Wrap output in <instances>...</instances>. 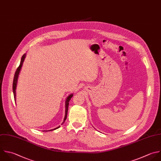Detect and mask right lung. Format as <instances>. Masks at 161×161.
<instances>
[{
  "label": "right lung",
  "mask_w": 161,
  "mask_h": 161,
  "mask_svg": "<svg viewBox=\"0 0 161 161\" xmlns=\"http://www.w3.org/2000/svg\"><path fill=\"white\" fill-rule=\"evenodd\" d=\"M26 53H25L22 58H21V62H20V65L18 67V68L17 69L16 72H15V74H14V80H13V94H14V100H15V102H16V87H17V84H18V77H19V73H20V71L21 70V68H22V66H23V62L25 61V59L26 58ZM73 93L72 94H70L66 99L65 100V117H64V121L62 122V125L64 123L65 121L67 119V113H68V108H69V101L71 99V98L73 96ZM60 126H58V127L54 128V129H52L50 130H45V131H52V130H55L58 128H60Z\"/></svg>",
  "instance_id": "add662e5"
}]
</instances>
